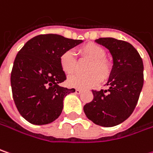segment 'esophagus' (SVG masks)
Returning a JSON list of instances; mask_svg holds the SVG:
<instances>
[{"label": "esophagus", "mask_w": 153, "mask_h": 153, "mask_svg": "<svg viewBox=\"0 0 153 153\" xmlns=\"http://www.w3.org/2000/svg\"><path fill=\"white\" fill-rule=\"evenodd\" d=\"M81 90L80 89H75V94H81Z\"/></svg>", "instance_id": "obj_1"}]
</instances>
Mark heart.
Segmentation results:
<instances>
[{
    "instance_id": "obj_1",
    "label": "heart",
    "mask_w": 153,
    "mask_h": 153,
    "mask_svg": "<svg viewBox=\"0 0 153 153\" xmlns=\"http://www.w3.org/2000/svg\"><path fill=\"white\" fill-rule=\"evenodd\" d=\"M81 58L91 60L86 68L89 74H77L68 79V85L72 87L86 89L93 87L101 81L109 79L112 74V62L105 58V51L102 47L90 42L79 48ZM59 65L62 71L67 75L74 74L77 70L78 63L72 51H65L59 57Z\"/></svg>"
}]
</instances>
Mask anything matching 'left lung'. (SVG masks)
I'll return each instance as SVG.
<instances>
[{"label":"left lung","mask_w":153,"mask_h":153,"mask_svg":"<svg viewBox=\"0 0 153 153\" xmlns=\"http://www.w3.org/2000/svg\"><path fill=\"white\" fill-rule=\"evenodd\" d=\"M96 42L110 51L113 59L107 90H93L94 99L84 105L94 124L112 127L124 122L134 111L144 84V65L138 51L126 41L100 38Z\"/></svg>","instance_id":"obj_1"}]
</instances>
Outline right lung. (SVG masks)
Returning <instances> with one entry per match:
<instances>
[{
  "label": "right lung",
  "mask_w": 153,
  "mask_h": 153,
  "mask_svg": "<svg viewBox=\"0 0 153 153\" xmlns=\"http://www.w3.org/2000/svg\"><path fill=\"white\" fill-rule=\"evenodd\" d=\"M82 42L59 34H40L18 52L11 72V87L14 104L26 120L46 125L58 119L64 98L75 92L74 88L59 85L67 79L59 57Z\"/></svg>",
  "instance_id": "obj_1"
}]
</instances>
